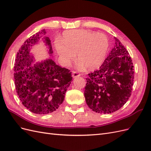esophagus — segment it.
Returning <instances> with one entry per match:
<instances>
[{
	"label": "esophagus",
	"mask_w": 151,
	"mask_h": 151,
	"mask_svg": "<svg viewBox=\"0 0 151 151\" xmlns=\"http://www.w3.org/2000/svg\"><path fill=\"white\" fill-rule=\"evenodd\" d=\"M80 76H81V74H79V73L77 72L74 71L72 72V77H74V78H75V77H79Z\"/></svg>",
	"instance_id": "1"
}]
</instances>
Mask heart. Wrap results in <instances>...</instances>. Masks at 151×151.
<instances>
[{"label":"heart","mask_w":151,"mask_h":151,"mask_svg":"<svg viewBox=\"0 0 151 151\" xmlns=\"http://www.w3.org/2000/svg\"><path fill=\"white\" fill-rule=\"evenodd\" d=\"M106 35L84 29L70 30L63 34L62 40H57L55 46L61 61L69 64L76 57L79 65L94 69L102 64L109 48Z\"/></svg>","instance_id":"heart-1"}]
</instances>
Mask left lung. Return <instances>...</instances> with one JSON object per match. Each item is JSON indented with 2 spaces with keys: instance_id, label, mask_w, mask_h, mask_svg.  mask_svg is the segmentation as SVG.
I'll return each mask as SVG.
<instances>
[{
  "instance_id": "obj_1",
  "label": "left lung",
  "mask_w": 151,
  "mask_h": 151,
  "mask_svg": "<svg viewBox=\"0 0 151 151\" xmlns=\"http://www.w3.org/2000/svg\"><path fill=\"white\" fill-rule=\"evenodd\" d=\"M115 45L98 70L86 78V101L99 113H111L121 108L130 98L134 78V65L125 47L114 38Z\"/></svg>"
}]
</instances>
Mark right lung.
<instances>
[{
  "instance_id": "1",
  "label": "right lung",
  "mask_w": 151,
  "mask_h": 151,
  "mask_svg": "<svg viewBox=\"0 0 151 151\" xmlns=\"http://www.w3.org/2000/svg\"><path fill=\"white\" fill-rule=\"evenodd\" d=\"M42 29L26 40L17 52L14 66V81L20 101L31 112L40 115L55 111L63 103L66 91L71 84L70 70L57 65L52 58L35 63L29 54L30 47L42 38L52 54L51 41L44 37Z\"/></svg>"
}]
</instances>
